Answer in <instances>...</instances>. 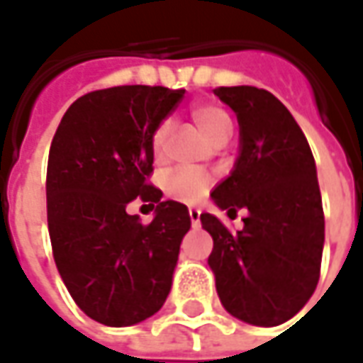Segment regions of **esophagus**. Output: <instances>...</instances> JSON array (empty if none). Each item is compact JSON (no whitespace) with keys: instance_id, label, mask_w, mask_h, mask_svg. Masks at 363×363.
Wrapping results in <instances>:
<instances>
[{"instance_id":"esophagus-1","label":"esophagus","mask_w":363,"mask_h":363,"mask_svg":"<svg viewBox=\"0 0 363 363\" xmlns=\"http://www.w3.org/2000/svg\"><path fill=\"white\" fill-rule=\"evenodd\" d=\"M188 214H189V220H191V224H194V226H196V224H200V210H198V208L189 206Z\"/></svg>"}]
</instances>
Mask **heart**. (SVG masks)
Masks as SVG:
<instances>
[{
    "mask_svg": "<svg viewBox=\"0 0 363 363\" xmlns=\"http://www.w3.org/2000/svg\"><path fill=\"white\" fill-rule=\"evenodd\" d=\"M189 117L212 145L226 143L234 129L230 113L224 106L214 105V103L191 106ZM167 135H169V121H161L151 133V153L155 161L163 160L165 155ZM208 186H210V174L200 172V169H179L167 177L165 191L169 198L179 200V202H196L198 198H202Z\"/></svg>",
    "mask_w": 363,
    "mask_h": 363,
    "instance_id": "heart-1",
    "label": "heart"
}]
</instances>
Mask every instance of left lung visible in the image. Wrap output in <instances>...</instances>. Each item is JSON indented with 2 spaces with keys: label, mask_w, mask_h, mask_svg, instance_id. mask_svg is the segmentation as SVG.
I'll return each mask as SVG.
<instances>
[{
  "label": "left lung",
  "mask_w": 363,
  "mask_h": 363,
  "mask_svg": "<svg viewBox=\"0 0 363 363\" xmlns=\"http://www.w3.org/2000/svg\"><path fill=\"white\" fill-rule=\"evenodd\" d=\"M240 125V155L212 191L220 210L244 228L232 234L214 214H202L214 248L208 258L224 309L240 321L272 328L313 295L325 240L317 169L305 135L269 91L220 86L214 91Z\"/></svg>",
  "instance_id": "1"
}]
</instances>
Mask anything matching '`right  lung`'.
<instances>
[{"instance_id": "right-lung-1", "label": "right lung", "mask_w": 363, "mask_h": 363, "mask_svg": "<svg viewBox=\"0 0 363 363\" xmlns=\"http://www.w3.org/2000/svg\"><path fill=\"white\" fill-rule=\"evenodd\" d=\"M184 89L113 86L80 96L52 139L46 175L52 255L64 285L91 319L125 328L165 303L179 244L191 226L188 208L147 184L151 133ZM135 197L156 208L143 225L126 214Z\"/></svg>"}]
</instances>
